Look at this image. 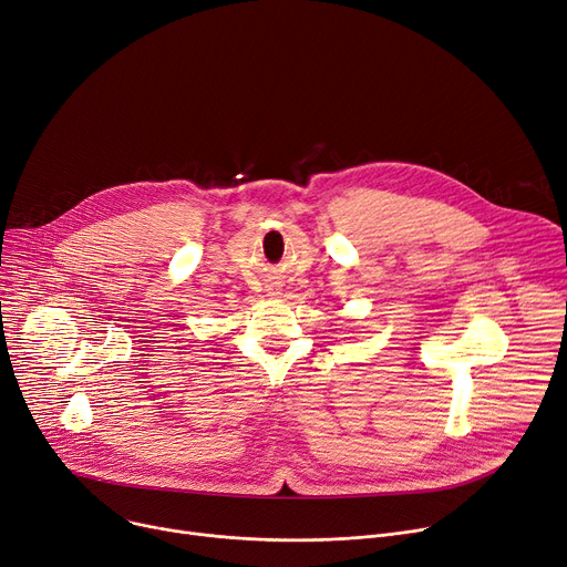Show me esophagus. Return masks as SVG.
Returning a JSON list of instances; mask_svg holds the SVG:
<instances>
[{"label": "esophagus", "mask_w": 567, "mask_h": 567, "mask_svg": "<svg viewBox=\"0 0 567 567\" xmlns=\"http://www.w3.org/2000/svg\"><path fill=\"white\" fill-rule=\"evenodd\" d=\"M276 293H278V291H274V293H269V296H276Z\"/></svg>", "instance_id": "obj_1"}]
</instances>
